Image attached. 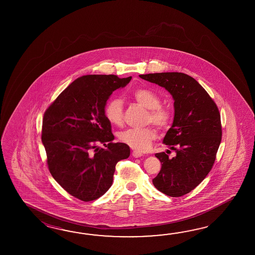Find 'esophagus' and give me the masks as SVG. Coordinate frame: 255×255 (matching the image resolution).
Masks as SVG:
<instances>
[{
    "label": "esophagus",
    "mask_w": 255,
    "mask_h": 255,
    "mask_svg": "<svg viewBox=\"0 0 255 255\" xmlns=\"http://www.w3.org/2000/svg\"><path fill=\"white\" fill-rule=\"evenodd\" d=\"M132 156L134 157H140L143 156V154L141 152L136 151V150H133L132 151Z\"/></svg>",
    "instance_id": "34e87169"
}]
</instances>
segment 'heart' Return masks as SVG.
<instances>
[{"mask_svg":"<svg viewBox=\"0 0 255 255\" xmlns=\"http://www.w3.org/2000/svg\"><path fill=\"white\" fill-rule=\"evenodd\" d=\"M131 97L141 107L147 109L145 116L146 124L152 123L159 129L168 128L172 120L171 112L167 108L160 106L161 100L157 94L146 88H138L132 92ZM105 116L111 124L121 125L124 119L122 100L118 98L110 99L105 108ZM119 138L131 148L143 152L150 146L152 141L156 138V131L151 127L128 128L120 132Z\"/></svg>","mask_w":255,"mask_h":255,"instance_id":"1","label":"heart"}]
</instances>
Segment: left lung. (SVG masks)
<instances>
[{
	"label": "left lung",
	"mask_w": 255,
	"mask_h": 255,
	"mask_svg": "<svg viewBox=\"0 0 255 255\" xmlns=\"http://www.w3.org/2000/svg\"><path fill=\"white\" fill-rule=\"evenodd\" d=\"M139 77L164 87L174 99L173 124L163 143L176 156L155 154L162 166L152 182L166 195H185L206 178L215 161L222 141L219 109L206 90L186 74L168 72Z\"/></svg>",
	"instance_id": "left-lung-1"
}]
</instances>
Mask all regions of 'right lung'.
I'll list each match as a JSON object with an SVG mask.
<instances>
[{"instance_id":"right-lung-1","label":"right lung","mask_w":255,"mask_h":255,"mask_svg":"<svg viewBox=\"0 0 255 255\" xmlns=\"http://www.w3.org/2000/svg\"><path fill=\"white\" fill-rule=\"evenodd\" d=\"M131 78L81 76L44 112L42 142L49 171L64 190L81 201L104 195L112 185L117 163L129 157V146L112 142L115 136L105 107L111 94ZM99 142L107 148L99 150Z\"/></svg>"}]
</instances>
